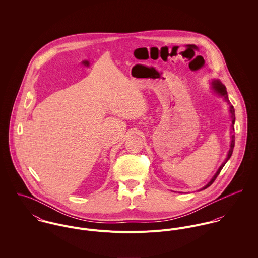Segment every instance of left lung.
<instances>
[{
    "label": "left lung",
    "mask_w": 258,
    "mask_h": 258,
    "mask_svg": "<svg viewBox=\"0 0 258 258\" xmlns=\"http://www.w3.org/2000/svg\"><path fill=\"white\" fill-rule=\"evenodd\" d=\"M211 89L216 93L218 94L219 96H221V98L229 105V113H230V118H231V125H230V146H229V150L227 152V155H226V158L224 159V161L222 162V164L221 165V167L218 169V171L216 172V174L214 175V177L211 179V181L206 184L204 187H202L201 189L199 190H203L207 187H209L211 184H213L215 182V180L217 179V177L219 176V174L221 173V169L223 168V166L225 165V163L229 160V158L231 157L232 155V152H233V148H234V143H235V136L232 134L233 130H234V122H235V115H234V108L233 106L229 103V100H228V96H227V91H226V87L222 84L220 79H212V86H211Z\"/></svg>",
    "instance_id": "1"
}]
</instances>
